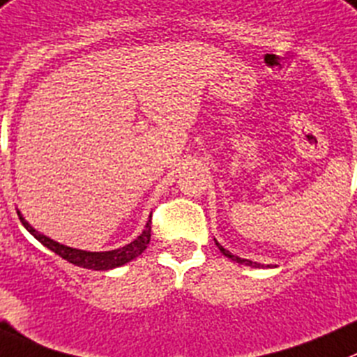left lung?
I'll return each instance as SVG.
<instances>
[{
	"label": "left lung",
	"instance_id": "left-lung-1",
	"mask_svg": "<svg viewBox=\"0 0 357 357\" xmlns=\"http://www.w3.org/2000/svg\"><path fill=\"white\" fill-rule=\"evenodd\" d=\"M215 243H217V242H215ZM217 247H219V250L224 254V256L229 257V259H233V261H236V263H240V264H249V266H259V264L252 263V261H249V259H242V257H238V256H233V254L229 252V250L224 249V247L220 245V243H217Z\"/></svg>",
	"mask_w": 357,
	"mask_h": 357
}]
</instances>
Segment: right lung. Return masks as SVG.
Returning <instances> with one entry per match:
<instances>
[{
	"label": "right lung",
	"instance_id": "right-lung-1",
	"mask_svg": "<svg viewBox=\"0 0 357 357\" xmlns=\"http://www.w3.org/2000/svg\"><path fill=\"white\" fill-rule=\"evenodd\" d=\"M20 222L24 224V227L35 236L38 242H42L47 249H50L52 252H56L57 256H61L63 259L70 261V263L77 264V266L89 268V270H110V268L122 266V264L130 263L131 259L140 256L145 249H147L149 242H151V220L145 226L144 233L138 236L135 242L128 243L126 247L117 250H108V252H87V250H79V249H71V247L61 245V243L54 242V240L47 238L45 235H40L38 231H35L31 226H29L24 217L19 213Z\"/></svg>",
	"mask_w": 357,
	"mask_h": 357
}]
</instances>
